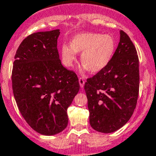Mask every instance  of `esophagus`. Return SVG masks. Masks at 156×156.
Segmentation results:
<instances>
[{"label":"esophagus","instance_id":"obj_1","mask_svg":"<svg viewBox=\"0 0 156 156\" xmlns=\"http://www.w3.org/2000/svg\"><path fill=\"white\" fill-rule=\"evenodd\" d=\"M78 81H79V85L81 86V88H82L84 86V85H85V79L83 78L80 77L79 79H78Z\"/></svg>","mask_w":156,"mask_h":156}]
</instances>
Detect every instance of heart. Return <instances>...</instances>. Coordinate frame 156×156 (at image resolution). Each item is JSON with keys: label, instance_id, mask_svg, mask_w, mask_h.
Masks as SVG:
<instances>
[{"label": "heart", "instance_id": "1", "mask_svg": "<svg viewBox=\"0 0 156 156\" xmlns=\"http://www.w3.org/2000/svg\"><path fill=\"white\" fill-rule=\"evenodd\" d=\"M116 50V40L111 35L95 33H81L71 39L70 45L61 47V57L66 67H72L77 53H81L83 69L98 73L106 68Z\"/></svg>", "mask_w": 156, "mask_h": 156}]
</instances>
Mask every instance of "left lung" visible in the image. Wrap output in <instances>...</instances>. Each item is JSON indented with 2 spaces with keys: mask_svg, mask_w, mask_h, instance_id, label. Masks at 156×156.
I'll list each match as a JSON object with an SVG mask.
<instances>
[{
  "mask_svg": "<svg viewBox=\"0 0 156 156\" xmlns=\"http://www.w3.org/2000/svg\"><path fill=\"white\" fill-rule=\"evenodd\" d=\"M111 61L85 83L89 123L101 133L114 132L132 116L139 92V61L123 31Z\"/></svg>",
  "mask_w": 156,
  "mask_h": 156,
  "instance_id": "1",
  "label": "left lung"
}]
</instances>
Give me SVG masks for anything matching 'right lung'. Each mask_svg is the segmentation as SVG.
Wrapping results in <instances>:
<instances>
[{"instance_id":"right-lung-1","label":"right lung","mask_w":156,"mask_h":156,"mask_svg":"<svg viewBox=\"0 0 156 156\" xmlns=\"http://www.w3.org/2000/svg\"><path fill=\"white\" fill-rule=\"evenodd\" d=\"M60 29L29 35L15 54L12 81L14 96L28 124L43 135L67 127V110L79 91L74 71L62 65L57 50Z\"/></svg>"}]
</instances>
